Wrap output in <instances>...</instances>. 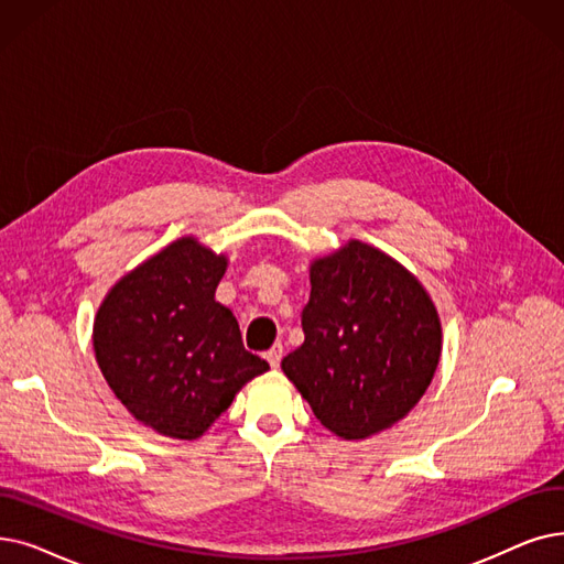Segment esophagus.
Masks as SVG:
<instances>
[{"mask_svg": "<svg viewBox=\"0 0 564 564\" xmlns=\"http://www.w3.org/2000/svg\"><path fill=\"white\" fill-rule=\"evenodd\" d=\"M264 359L272 364V369H279V364L283 359V346H281V343H274V346L264 352Z\"/></svg>", "mask_w": 564, "mask_h": 564, "instance_id": "1", "label": "esophagus"}]
</instances>
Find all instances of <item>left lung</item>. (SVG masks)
<instances>
[{"label":"left lung","mask_w":564,"mask_h":564,"mask_svg":"<svg viewBox=\"0 0 564 564\" xmlns=\"http://www.w3.org/2000/svg\"><path fill=\"white\" fill-rule=\"evenodd\" d=\"M302 329L304 343L281 369L321 424L346 440L403 420L431 384L443 348L422 283L361 241L311 264Z\"/></svg>","instance_id":"left-lung-1"}]
</instances>
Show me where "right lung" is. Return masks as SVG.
I'll use <instances>...</instances> for the list:
<instances>
[{
  "label": "right lung",
  "mask_w": 564,
  "mask_h": 564,
  "mask_svg": "<svg viewBox=\"0 0 564 564\" xmlns=\"http://www.w3.org/2000/svg\"><path fill=\"white\" fill-rule=\"evenodd\" d=\"M226 264L195 239H177L121 279L96 313L104 378L138 422L163 435L200 437L241 384L269 369L214 300Z\"/></svg>",
  "instance_id": "1"
}]
</instances>
